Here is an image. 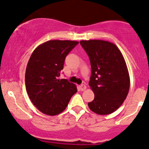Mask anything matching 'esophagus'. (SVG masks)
<instances>
[{
  "mask_svg": "<svg viewBox=\"0 0 149 149\" xmlns=\"http://www.w3.org/2000/svg\"><path fill=\"white\" fill-rule=\"evenodd\" d=\"M79 88H80V90L82 91H85L86 89V85H84V84L80 85V86H79Z\"/></svg>",
  "mask_w": 149,
  "mask_h": 149,
  "instance_id": "34e87169",
  "label": "esophagus"
}]
</instances>
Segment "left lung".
<instances>
[{"instance_id":"left-lung-1","label":"left lung","mask_w":149,"mask_h":149,"mask_svg":"<svg viewBox=\"0 0 149 149\" xmlns=\"http://www.w3.org/2000/svg\"><path fill=\"white\" fill-rule=\"evenodd\" d=\"M80 43L88 56L91 66L88 84L94 100L88 105L97 114H110L123 104L130 89L125 60L118 47L110 42L93 39Z\"/></svg>"}]
</instances>
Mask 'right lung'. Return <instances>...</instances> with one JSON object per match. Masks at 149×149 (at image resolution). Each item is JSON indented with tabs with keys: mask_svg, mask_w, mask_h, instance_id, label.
I'll return each mask as SVG.
<instances>
[{
	"mask_svg": "<svg viewBox=\"0 0 149 149\" xmlns=\"http://www.w3.org/2000/svg\"><path fill=\"white\" fill-rule=\"evenodd\" d=\"M69 40H50L33 50L25 71V88L30 100L42 113L56 116L67 107L77 91L74 83L58 79L65 58L78 44Z\"/></svg>",
	"mask_w": 149,
	"mask_h": 149,
	"instance_id": "right-lung-1",
	"label": "right lung"
}]
</instances>
